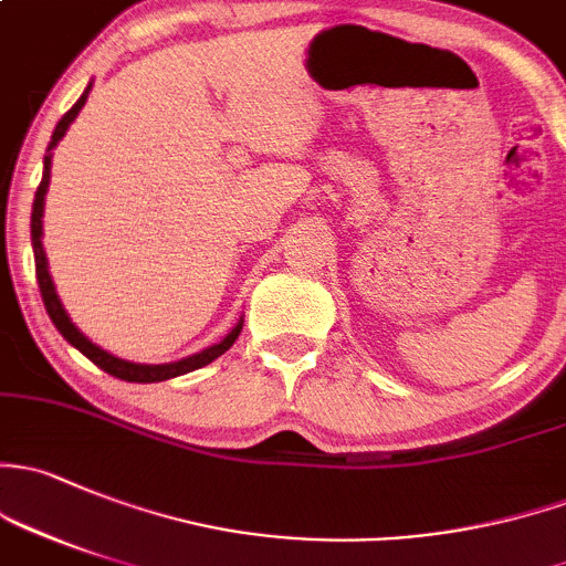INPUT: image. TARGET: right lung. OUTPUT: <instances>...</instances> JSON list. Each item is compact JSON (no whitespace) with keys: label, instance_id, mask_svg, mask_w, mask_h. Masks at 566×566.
Wrapping results in <instances>:
<instances>
[{"label":"right lung","instance_id":"obj_1","mask_svg":"<svg viewBox=\"0 0 566 566\" xmlns=\"http://www.w3.org/2000/svg\"><path fill=\"white\" fill-rule=\"evenodd\" d=\"M88 92H92V86H86V92L81 94L78 103H75L73 108H70L62 118H59L56 129H53V135H51V143H48V154H45V159H43V181H40L38 192H34V206H32V249H34V271H38L40 295H43L45 312H48V317H51V323L56 325V331L62 333V336L67 338V342L73 344L75 349H81V353L86 355V358L92 360L94 366H99V368H103V371L113 374V377L124 379V382H163V379H174V377H181V374H187V371H195V368H203L211 360H217L219 355L228 353V349L233 347L238 333H241V328H243V319H238L235 328L230 331L228 336L222 338V342L211 344V347L203 349V353H195V355H189V358H181V360H176V363H159V366H148V363H133V360L116 358V355L105 353L103 347H97V344H94V342H88V338L83 336L78 328H75V323H73V319H70V314L64 312L62 301H59L56 287H53L51 273H48V260H45V252H43V208H45L48 181H51V157H53L51 151H53V148H56V143L64 138V133H67L70 124L75 122V116H78L83 105H86Z\"/></svg>","mask_w":566,"mask_h":566}]
</instances>
